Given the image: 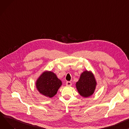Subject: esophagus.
I'll use <instances>...</instances> for the list:
<instances>
[{
  "mask_svg": "<svg viewBox=\"0 0 129 129\" xmlns=\"http://www.w3.org/2000/svg\"><path fill=\"white\" fill-rule=\"evenodd\" d=\"M66 85L67 86H71V85H72V82L71 81H67L66 82Z\"/></svg>",
  "mask_w": 129,
  "mask_h": 129,
  "instance_id": "34e87169",
  "label": "esophagus"
}]
</instances>
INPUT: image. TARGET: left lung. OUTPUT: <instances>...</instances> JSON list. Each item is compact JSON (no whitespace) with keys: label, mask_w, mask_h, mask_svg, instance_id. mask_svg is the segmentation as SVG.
<instances>
[{"label":"left lung","mask_w":129,"mask_h":129,"mask_svg":"<svg viewBox=\"0 0 129 129\" xmlns=\"http://www.w3.org/2000/svg\"><path fill=\"white\" fill-rule=\"evenodd\" d=\"M96 82L93 74L91 72H83L80 78L76 82V88L80 95L87 98L92 95L95 91Z\"/></svg>","instance_id":"obj_1"}]
</instances>
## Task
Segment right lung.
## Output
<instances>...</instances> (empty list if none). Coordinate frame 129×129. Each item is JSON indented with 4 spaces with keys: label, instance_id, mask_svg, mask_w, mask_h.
<instances>
[{
    "label": "right lung",
    "instance_id": "right-lung-1",
    "mask_svg": "<svg viewBox=\"0 0 129 129\" xmlns=\"http://www.w3.org/2000/svg\"><path fill=\"white\" fill-rule=\"evenodd\" d=\"M62 85V81L52 72L43 73L36 83L38 91L46 97L52 98Z\"/></svg>",
    "mask_w": 129,
    "mask_h": 129
}]
</instances>
